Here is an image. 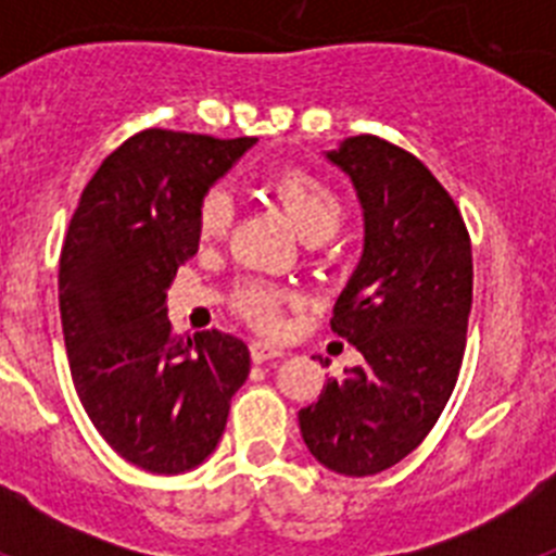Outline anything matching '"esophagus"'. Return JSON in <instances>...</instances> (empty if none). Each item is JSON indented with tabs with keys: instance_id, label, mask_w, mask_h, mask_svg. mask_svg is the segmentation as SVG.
<instances>
[{
	"instance_id": "obj_1",
	"label": "esophagus",
	"mask_w": 556,
	"mask_h": 556,
	"mask_svg": "<svg viewBox=\"0 0 556 556\" xmlns=\"http://www.w3.org/2000/svg\"><path fill=\"white\" fill-rule=\"evenodd\" d=\"M250 356H253L255 365H264V362L281 358L283 351H278V348L267 345V342H253V345H250Z\"/></svg>"
}]
</instances>
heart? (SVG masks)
Wrapping results in <instances>:
<instances>
[{
	"instance_id": "1",
	"label": "heart",
	"mask_w": 556,
	"mask_h": 556,
	"mask_svg": "<svg viewBox=\"0 0 556 556\" xmlns=\"http://www.w3.org/2000/svg\"><path fill=\"white\" fill-rule=\"evenodd\" d=\"M275 198L281 200L283 211L292 219L294 230L303 239H331L339 230L348 214V205L337 189L320 175L306 169H287L273 180ZM233 219V200L225 189H211L203 198L198 211L200 239L211 242L219 239L228 230ZM239 308L248 314L255 326L273 328L278 323V308H281V294L267 283H250L239 294Z\"/></svg>"
}]
</instances>
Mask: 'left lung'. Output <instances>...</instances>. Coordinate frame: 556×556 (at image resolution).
Masks as SVG:
<instances>
[{
	"label": "left lung",
	"mask_w": 556,
	"mask_h": 556,
	"mask_svg": "<svg viewBox=\"0 0 556 556\" xmlns=\"http://www.w3.org/2000/svg\"><path fill=\"white\" fill-rule=\"evenodd\" d=\"M326 159L365 211V250L331 317L365 362L328 378L298 420L323 468L376 476L424 443L454 392L473 301L470 236L412 152L351 136Z\"/></svg>",
	"instance_id": "obj_1"
}]
</instances>
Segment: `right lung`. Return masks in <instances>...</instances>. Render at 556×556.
I'll use <instances>...</instances> for the list:
<instances>
[{
  "instance_id": "obj_1",
  "label": "right lung",
  "mask_w": 556,
  "mask_h": 556,
  "mask_svg": "<svg viewBox=\"0 0 556 556\" xmlns=\"http://www.w3.org/2000/svg\"><path fill=\"white\" fill-rule=\"evenodd\" d=\"M255 139L136 132L83 189L61 250V323L86 415L122 459L186 473L214 454L250 372L242 339L175 337L166 289L200 248L208 189Z\"/></svg>"
}]
</instances>
